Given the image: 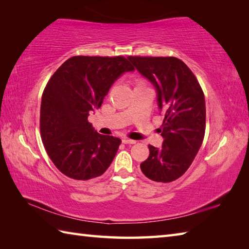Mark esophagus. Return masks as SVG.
<instances>
[{"label": "esophagus", "mask_w": 249, "mask_h": 249, "mask_svg": "<svg viewBox=\"0 0 249 249\" xmlns=\"http://www.w3.org/2000/svg\"><path fill=\"white\" fill-rule=\"evenodd\" d=\"M122 141H123L124 144H135L136 143L135 140H131V139H128V138H123V139H122Z\"/></svg>", "instance_id": "34e87169"}]
</instances>
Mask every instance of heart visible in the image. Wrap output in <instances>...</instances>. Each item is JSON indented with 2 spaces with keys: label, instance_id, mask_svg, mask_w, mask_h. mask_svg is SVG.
Masks as SVG:
<instances>
[{
  "label": "heart",
  "instance_id": "b5f03b06",
  "mask_svg": "<svg viewBox=\"0 0 249 249\" xmlns=\"http://www.w3.org/2000/svg\"><path fill=\"white\" fill-rule=\"evenodd\" d=\"M136 87H140V86H144V81L142 80V79H136L135 81Z\"/></svg>",
  "mask_w": 249,
  "mask_h": 249
}]
</instances>
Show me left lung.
Returning <instances> with one entry per match:
<instances>
[{
  "label": "left lung",
  "instance_id": "8db88e82",
  "mask_svg": "<svg viewBox=\"0 0 249 249\" xmlns=\"http://www.w3.org/2000/svg\"><path fill=\"white\" fill-rule=\"evenodd\" d=\"M142 76L153 83L157 103L165 115L161 147L149 144L150 155L140 165L155 182L176 181L187 171L205 134V100L189 67L174 56H128Z\"/></svg>",
  "mask_w": 249,
  "mask_h": 249
}]
</instances>
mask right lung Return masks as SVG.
Listing matches in <instances>:
<instances>
[{"mask_svg": "<svg viewBox=\"0 0 249 249\" xmlns=\"http://www.w3.org/2000/svg\"><path fill=\"white\" fill-rule=\"evenodd\" d=\"M134 70L122 55H77L49 79L41 96V140L52 162L66 177L88 181L111 165L122 141L99 135L88 116L100 108L116 79Z\"/></svg>", "mask_w": 249, "mask_h": 249, "instance_id": "right-lung-1", "label": "right lung"}]
</instances>
